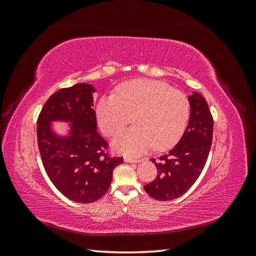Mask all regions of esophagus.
I'll return each mask as SVG.
<instances>
[{"label": "esophagus", "mask_w": 256, "mask_h": 256, "mask_svg": "<svg viewBox=\"0 0 256 256\" xmlns=\"http://www.w3.org/2000/svg\"><path fill=\"white\" fill-rule=\"evenodd\" d=\"M125 162H131V164H136V162H140V159L132 158V157H125Z\"/></svg>", "instance_id": "1"}]
</instances>
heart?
Wrapping results in <instances>:
<instances>
[{
  "label": "heart",
  "mask_w": 256,
  "mask_h": 256,
  "mask_svg": "<svg viewBox=\"0 0 256 256\" xmlns=\"http://www.w3.org/2000/svg\"><path fill=\"white\" fill-rule=\"evenodd\" d=\"M96 115L106 136L118 134L132 116L134 126L116 136L113 147L126 154H141L152 146L166 150L180 140L189 120L190 102L166 82L136 79L118 85L116 95L100 98Z\"/></svg>",
  "instance_id": "1"
}]
</instances>
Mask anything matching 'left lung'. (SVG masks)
Here are the masks:
<instances>
[{
  "label": "left lung",
  "mask_w": 256,
  "mask_h": 256,
  "mask_svg": "<svg viewBox=\"0 0 256 256\" xmlns=\"http://www.w3.org/2000/svg\"><path fill=\"white\" fill-rule=\"evenodd\" d=\"M190 118L182 138L168 154L152 159L154 180L144 186L154 200H172L184 194L202 173L212 142L214 120L205 98L196 92L188 97Z\"/></svg>",
  "instance_id": "left-lung-1"
}]
</instances>
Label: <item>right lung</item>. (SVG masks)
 Instances as JSON below:
<instances>
[{
  "mask_svg": "<svg viewBox=\"0 0 256 256\" xmlns=\"http://www.w3.org/2000/svg\"><path fill=\"white\" fill-rule=\"evenodd\" d=\"M90 84L79 83L54 92L37 120V143L46 172L62 194L76 203H92L109 189L113 170L122 158H111L108 143L98 134ZM53 121L71 124L60 136Z\"/></svg>",
  "mask_w": 256,
  "mask_h": 256,
  "instance_id": "add662e5",
  "label": "right lung"
}]
</instances>
